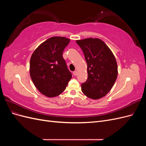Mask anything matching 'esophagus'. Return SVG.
<instances>
[{
	"label": "esophagus",
	"instance_id": "obj_1",
	"mask_svg": "<svg viewBox=\"0 0 146 146\" xmlns=\"http://www.w3.org/2000/svg\"><path fill=\"white\" fill-rule=\"evenodd\" d=\"M73 74L75 76H76L77 75V71H74V72H73Z\"/></svg>",
	"mask_w": 146,
	"mask_h": 146
}]
</instances>
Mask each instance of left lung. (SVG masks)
I'll list each match as a JSON object with an SVG mask.
<instances>
[{"label": "left lung", "instance_id": "8db88e82", "mask_svg": "<svg viewBox=\"0 0 146 146\" xmlns=\"http://www.w3.org/2000/svg\"><path fill=\"white\" fill-rule=\"evenodd\" d=\"M87 63L88 79L81 85L88 98L99 99L111 90L117 77L115 57L107 45L99 38H86L76 41Z\"/></svg>", "mask_w": 146, "mask_h": 146}]
</instances>
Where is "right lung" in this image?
Returning a JSON list of instances; mask_svg holds the SVG:
<instances>
[{
    "label": "right lung",
    "mask_w": 146,
    "mask_h": 146,
    "mask_svg": "<svg viewBox=\"0 0 146 146\" xmlns=\"http://www.w3.org/2000/svg\"><path fill=\"white\" fill-rule=\"evenodd\" d=\"M69 42V39L63 36L50 38L41 44L31 56V78L38 90L48 98L62 93L72 78L63 57Z\"/></svg>",
    "instance_id": "right-lung-1"
}]
</instances>
